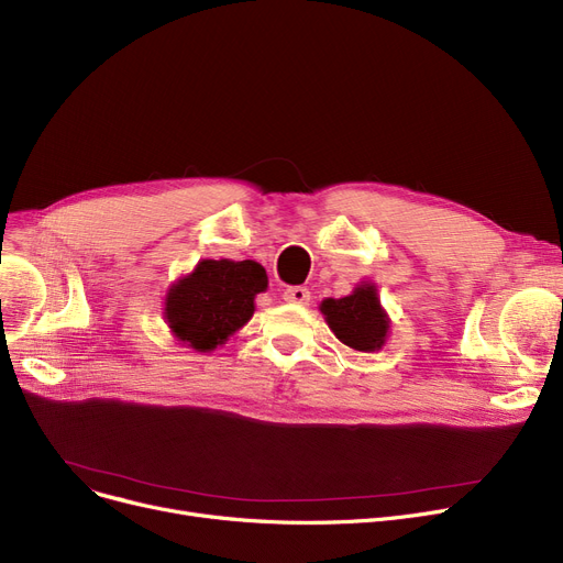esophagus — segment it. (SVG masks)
<instances>
[{"instance_id": "obj_1", "label": "esophagus", "mask_w": 563, "mask_h": 563, "mask_svg": "<svg viewBox=\"0 0 563 563\" xmlns=\"http://www.w3.org/2000/svg\"><path fill=\"white\" fill-rule=\"evenodd\" d=\"M283 299L285 301H291V303H308L310 301V291L301 285H294V287H287L283 291Z\"/></svg>"}]
</instances>
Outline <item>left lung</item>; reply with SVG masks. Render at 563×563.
Returning a JSON list of instances; mask_svg holds the SVG:
<instances>
[{"label":"left lung","mask_w":563,"mask_h":563,"mask_svg":"<svg viewBox=\"0 0 563 563\" xmlns=\"http://www.w3.org/2000/svg\"><path fill=\"white\" fill-rule=\"evenodd\" d=\"M331 331L340 342L356 351H376L386 342L388 317L380 310L376 289L361 285L344 299H327L321 303Z\"/></svg>","instance_id":"left-lung-1"}]
</instances>
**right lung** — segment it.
Masks as SVG:
<instances>
[{
  "instance_id": "add662e5",
  "label": "right lung",
  "mask_w": 563,
  "mask_h": 563,
  "mask_svg": "<svg viewBox=\"0 0 563 563\" xmlns=\"http://www.w3.org/2000/svg\"><path fill=\"white\" fill-rule=\"evenodd\" d=\"M266 272L253 260H202L166 297V321L177 340L212 351L253 317Z\"/></svg>"
}]
</instances>
